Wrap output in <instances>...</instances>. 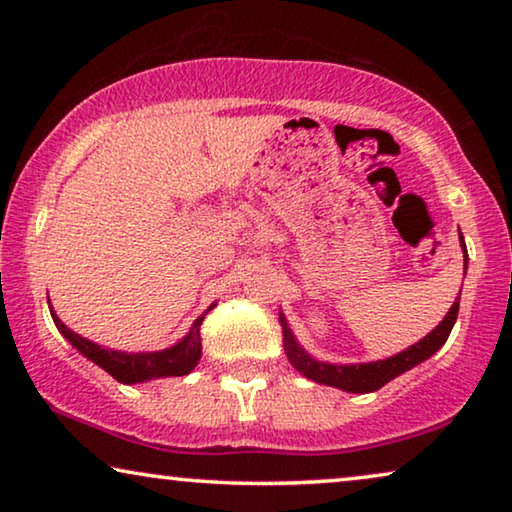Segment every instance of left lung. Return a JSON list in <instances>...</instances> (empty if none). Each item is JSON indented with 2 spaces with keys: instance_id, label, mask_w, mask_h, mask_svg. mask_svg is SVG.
<instances>
[{
  "instance_id": "left-lung-1",
  "label": "left lung",
  "mask_w": 512,
  "mask_h": 512,
  "mask_svg": "<svg viewBox=\"0 0 512 512\" xmlns=\"http://www.w3.org/2000/svg\"><path fill=\"white\" fill-rule=\"evenodd\" d=\"M459 242H461V251H464V275H466L468 254H466V244L461 233H459ZM459 298L461 293L457 296V300H454L450 312L445 314L443 321H440L429 335H424V338L415 342V345H410L408 349H403V352L389 356V359L370 361V363H326V361L314 359V356L310 352H305V347L296 340V335H293L284 312L279 310V324H282L286 359H289L291 366L296 368L300 375H305L307 380L326 384V387L349 391V394H370V391H377L380 387H384V384L394 380V377L408 373L410 368L419 366V363L429 359V356L436 354L438 349L445 345V340L450 338L454 321H457Z\"/></svg>"
}]
</instances>
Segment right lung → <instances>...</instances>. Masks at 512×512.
Instances as JSON below:
<instances>
[{"label": "right lung", "mask_w": 512, "mask_h": 512, "mask_svg": "<svg viewBox=\"0 0 512 512\" xmlns=\"http://www.w3.org/2000/svg\"><path fill=\"white\" fill-rule=\"evenodd\" d=\"M48 307H51V317L55 321V326H58V331L72 342L76 352H81L88 361H93L102 370H107L114 380L123 384H139L149 380H160V377L188 375L195 366H198L202 356L200 326L205 314L212 310L214 305H209V310L193 321L191 331H188L184 338L174 342L172 347L160 349V352H121V349L97 345V342L83 338V335L74 333L72 328L62 324L51 303H48Z\"/></svg>", "instance_id": "add662e5"}]
</instances>
